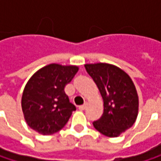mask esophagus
<instances>
[{
  "label": "esophagus",
  "instance_id": "34e87169",
  "mask_svg": "<svg viewBox=\"0 0 161 161\" xmlns=\"http://www.w3.org/2000/svg\"><path fill=\"white\" fill-rule=\"evenodd\" d=\"M86 106H87V104H86V103H85L84 105H81V106H79V109L82 110V111H84V110H86Z\"/></svg>",
  "mask_w": 161,
  "mask_h": 161
}]
</instances>
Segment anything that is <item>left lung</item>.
I'll use <instances>...</instances> for the list:
<instances>
[{"label": "left lung", "mask_w": 161, "mask_h": 161, "mask_svg": "<svg viewBox=\"0 0 161 161\" xmlns=\"http://www.w3.org/2000/svg\"><path fill=\"white\" fill-rule=\"evenodd\" d=\"M103 100V114L93 122L94 128L107 137H118L136 121L139 97L133 81L121 68L103 62L85 64Z\"/></svg>", "instance_id": "1"}]
</instances>
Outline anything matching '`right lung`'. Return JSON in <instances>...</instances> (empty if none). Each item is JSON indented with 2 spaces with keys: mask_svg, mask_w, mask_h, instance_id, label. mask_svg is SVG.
<instances>
[{
  "mask_svg": "<svg viewBox=\"0 0 161 161\" xmlns=\"http://www.w3.org/2000/svg\"><path fill=\"white\" fill-rule=\"evenodd\" d=\"M79 67L51 63L32 75L21 98L22 112L27 125L43 135L60 130L68 122L75 106L64 92Z\"/></svg>",
  "mask_w": 161,
  "mask_h": 161,
  "instance_id": "1",
  "label": "right lung"
}]
</instances>
